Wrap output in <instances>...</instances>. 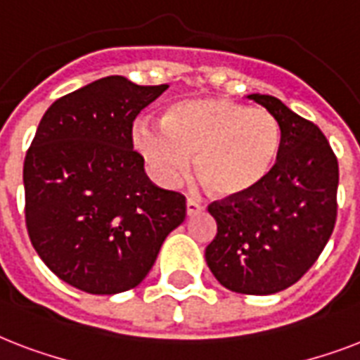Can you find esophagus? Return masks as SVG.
<instances>
[{"label": "esophagus", "mask_w": 360, "mask_h": 360, "mask_svg": "<svg viewBox=\"0 0 360 360\" xmlns=\"http://www.w3.org/2000/svg\"><path fill=\"white\" fill-rule=\"evenodd\" d=\"M203 205L200 202H196V200H192V198H188L186 200V214H194L198 213V211H202Z\"/></svg>", "instance_id": "1"}]
</instances>
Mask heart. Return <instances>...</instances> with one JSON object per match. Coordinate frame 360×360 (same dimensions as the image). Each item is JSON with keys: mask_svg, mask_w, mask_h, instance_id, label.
<instances>
[{"mask_svg": "<svg viewBox=\"0 0 360 360\" xmlns=\"http://www.w3.org/2000/svg\"><path fill=\"white\" fill-rule=\"evenodd\" d=\"M132 138L157 183H179L196 157V175L219 200L257 191L276 168L284 143L280 121L269 110L228 98L175 103L160 124L138 121Z\"/></svg>", "mask_w": 360, "mask_h": 360, "instance_id": "heart-1", "label": "heart"}]
</instances>
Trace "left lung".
<instances>
[{"instance_id":"obj_1","label":"left lung","mask_w":360,"mask_h":360,"mask_svg":"<svg viewBox=\"0 0 360 360\" xmlns=\"http://www.w3.org/2000/svg\"><path fill=\"white\" fill-rule=\"evenodd\" d=\"M248 98L280 121L282 153L257 191L209 205L217 236L205 248V262L230 291L271 295L312 267L335 230L338 160L318 124L271 95Z\"/></svg>"}]
</instances>
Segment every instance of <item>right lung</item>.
<instances>
[{
	"label": "right lung",
	"mask_w": 360,
	"mask_h": 360,
	"mask_svg": "<svg viewBox=\"0 0 360 360\" xmlns=\"http://www.w3.org/2000/svg\"><path fill=\"white\" fill-rule=\"evenodd\" d=\"M168 89L106 76L58 98L24 160L25 226L56 276L93 295L132 290L185 220V196L153 185L136 115Z\"/></svg>",
	"instance_id": "right-lung-1"
}]
</instances>
